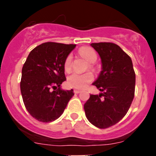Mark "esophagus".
<instances>
[{
	"instance_id": "obj_1",
	"label": "esophagus",
	"mask_w": 156,
	"mask_h": 156,
	"mask_svg": "<svg viewBox=\"0 0 156 156\" xmlns=\"http://www.w3.org/2000/svg\"><path fill=\"white\" fill-rule=\"evenodd\" d=\"M73 92H74V94H80L81 92V90H76V89H75V90H73Z\"/></svg>"
}]
</instances>
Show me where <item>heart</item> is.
Segmentation results:
<instances>
[{
    "instance_id": "1",
    "label": "heart",
    "mask_w": 156,
    "mask_h": 156,
    "mask_svg": "<svg viewBox=\"0 0 156 156\" xmlns=\"http://www.w3.org/2000/svg\"><path fill=\"white\" fill-rule=\"evenodd\" d=\"M80 55L82 56L85 60L90 63H94L97 61V54L89 47H83L80 48L79 51ZM72 61H73V56L72 55H69L66 57L64 62V69L66 71H69L72 66ZM90 68L92 66H90ZM94 79V76L90 73H73L70 74L67 78V83L70 87L76 88V89H83L86 87Z\"/></svg>"
}]
</instances>
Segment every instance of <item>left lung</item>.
<instances>
[{"label": "left lung", "mask_w": 156, "mask_h": 156, "mask_svg": "<svg viewBox=\"0 0 156 156\" xmlns=\"http://www.w3.org/2000/svg\"><path fill=\"white\" fill-rule=\"evenodd\" d=\"M100 55L102 70L93 85L101 93L90 94L84 104L89 122L105 129L125 116L133 101L135 73L132 60L119 46L109 42L92 43Z\"/></svg>", "instance_id": "1"}]
</instances>
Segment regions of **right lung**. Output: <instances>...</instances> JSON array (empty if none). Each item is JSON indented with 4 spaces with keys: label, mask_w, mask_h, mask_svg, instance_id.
I'll return each mask as SVG.
<instances>
[{
    "label": "right lung",
    "mask_w": 156,
    "mask_h": 156,
    "mask_svg": "<svg viewBox=\"0 0 156 156\" xmlns=\"http://www.w3.org/2000/svg\"><path fill=\"white\" fill-rule=\"evenodd\" d=\"M76 44L47 42L29 54L22 69L20 82L26 108L34 119L42 122L57 119L63 113L73 90H64L66 80L64 62Z\"/></svg>",
    "instance_id": "obj_1"
}]
</instances>
